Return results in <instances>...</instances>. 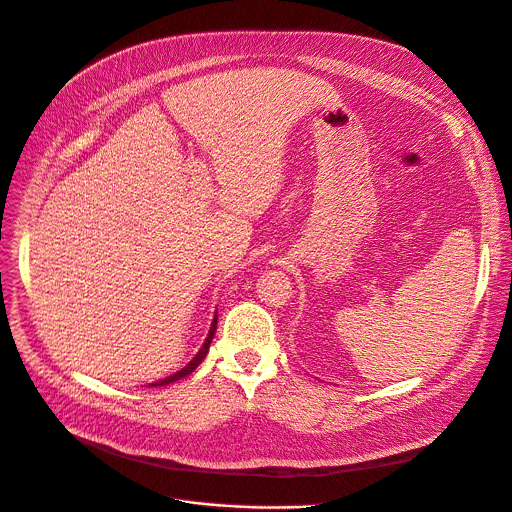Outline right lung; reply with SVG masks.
Wrapping results in <instances>:
<instances>
[{
	"label": "right lung",
	"instance_id": "obj_1",
	"mask_svg": "<svg viewBox=\"0 0 512 512\" xmlns=\"http://www.w3.org/2000/svg\"><path fill=\"white\" fill-rule=\"evenodd\" d=\"M214 330H216V316H214V320H212V326H210V332H208V336H206V340H204V344H202V348L198 350V354L186 364V367L182 369V371H178L176 375H172V377H168V379H164V381H158V383H152V387H162V385H170V383H174V381H178V379H182V377H186V375H190L198 364L204 360V356H206V352H208V346H210V342H212V336H214Z\"/></svg>",
	"mask_w": 512,
	"mask_h": 512
}]
</instances>
